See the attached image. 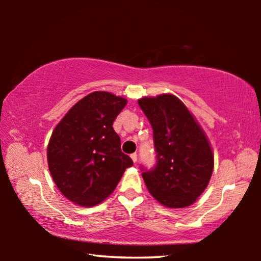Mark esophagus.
<instances>
[{"label":"esophagus","mask_w":261,"mask_h":261,"mask_svg":"<svg viewBox=\"0 0 261 261\" xmlns=\"http://www.w3.org/2000/svg\"><path fill=\"white\" fill-rule=\"evenodd\" d=\"M131 159L132 161H134V163H137V160H138V155H137V153L131 154Z\"/></svg>","instance_id":"1"}]
</instances>
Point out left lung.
<instances>
[{
  "label": "left lung",
  "mask_w": 261,
  "mask_h": 261,
  "mask_svg": "<svg viewBox=\"0 0 261 261\" xmlns=\"http://www.w3.org/2000/svg\"><path fill=\"white\" fill-rule=\"evenodd\" d=\"M153 129L155 165L140 166L148 191L162 205L182 208L204 192L214 158L206 136L182 101L171 94L138 100Z\"/></svg>",
  "instance_id": "8db88e82"
}]
</instances>
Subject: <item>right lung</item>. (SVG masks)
Returning a JSON list of instances; mask_svg holds the SVG:
<instances>
[{
  "label": "right lung",
  "instance_id": "add662e5",
  "mask_svg": "<svg viewBox=\"0 0 261 261\" xmlns=\"http://www.w3.org/2000/svg\"><path fill=\"white\" fill-rule=\"evenodd\" d=\"M126 100L108 92H93L73 106L53 131L48 167L60 191L82 206L105 200L134 165L121 151L113 123Z\"/></svg>",
  "mask_w": 261,
  "mask_h": 261
}]
</instances>
